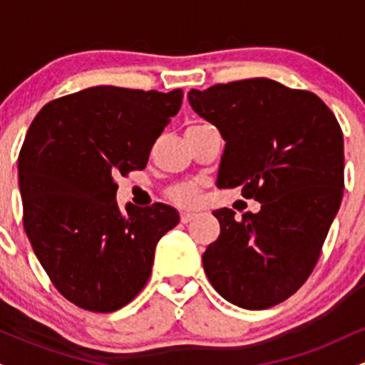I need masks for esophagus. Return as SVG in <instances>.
<instances>
[{
	"label": "esophagus",
	"instance_id": "1",
	"mask_svg": "<svg viewBox=\"0 0 365 365\" xmlns=\"http://www.w3.org/2000/svg\"><path fill=\"white\" fill-rule=\"evenodd\" d=\"M195 216H197V212L185 211V212H182V215H180V220H182V223H190V221L194 220Z\"/></svg>",
	"mask_w": 365,
	"mask_h": 365
}]
</instances>
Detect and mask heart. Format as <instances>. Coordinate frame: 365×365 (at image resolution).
<instances>
[{
	"instance_id": "obj_1",
	"label": "heart",
	"mask_w": 365,
	"mask_h": 365,
	"mask_svg": "<svg viewBox=\"0 0 365 365\" xmlns=\"http://www.w3.org/2000/svg\"><path fill=\"white\" fill-rule=\"evenodd\" d=\"M199 183L197 182H187L182 185H177L171 188L170 199L173 200L178 206H192L199 197Z\"/></svg>"
}]
</instances>
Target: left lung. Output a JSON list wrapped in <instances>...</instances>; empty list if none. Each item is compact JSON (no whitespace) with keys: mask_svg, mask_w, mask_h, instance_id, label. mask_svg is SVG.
Returning a JSON list of instances; mask_svg holds the SVG:
<instances>
[{"mask_svg":"<svg viewBox=\"0 0 365 365\" xmlns=\"http://www.w3.org/2000/svg\"><path fill=\"white\" fill-rule=\"evenodd\" d=\"M188 103L226 142L216 185L261 202L242 220L228 207L212 212L221 233L202 254L204 271L228 302L273 307L311 276L340 209V125L316 94L271 78L192 89Z\"/></svg>","mask_w":365,"mask_h":365,"instance_id":"8db88e82","label":"left lung"}]
</instances>
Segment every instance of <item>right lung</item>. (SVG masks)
Listing matches in <instances>:
<instances>
[{"label":"right lung","instance_id":"add662e5","mask_svg":"<svg viewBox=\"0 0 365 365\" xmlns=\"http://www.w3.org/2000/svg\"><path fill=\"white\" fill-rule=\"evenodd\" d=\"M171 92L98 86L48 103L19 156L24 228L66 300L91 312L127 305L148 283L159 238L178 225L166 204L116 202V175L144 170L182 106Z\"/></svg>","mask_w":365,"mask_h":365}]
</instances>
